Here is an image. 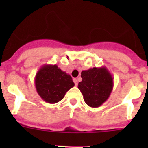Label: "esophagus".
Listing matches in <instances>:
<instances>
[{
	"mask_svg": "<svg viewBox=\"0 0 148 148\" xmlns=\"http://www.w3.org/2000/svg\"><path fill=\"white\" fill-rule=\"evenodd\" d=\"M74 82L75 84V85H77V83H78V81H77V78H74Z\"/></svg>",
	"mask_w": 148,
	"mask_h": 148,
	"instance_id": "obj_1",
	"label": "esophagus"
}]
</instances>
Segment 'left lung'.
Wrapping results in <instances>:
<instances>
[{"label": "left lung", "mask_w": 148, "mask_h": 148, "mask_svg": "<svg viewBox=\"0 0 148 148\" xmlns=\"http://www.w3.org/2000/svg\"><path fill=\"white\" fill-rule=\"evenodd\" d=\"M82 81L78 89L85 103L90 108H98L110 97L114 87V78L106 67H92L81 72Z\"/></svg>", "instance_id": "1"}]
</instances>
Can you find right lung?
<instances>
[{
    "instance_id": "obj_1",
    "label": "right lung",
    "mask_w": 148,
    "mask_h": 148,
    "mask_svg": "<svg viewBox=\"0 0 148 148\" xmlns=\"http://www.w3.org/2000/svg\"><path fill=\"white\" fill-rule=\"evenodd\" d=\"M37 92L47 103H56L61 101L74 83L71 75L56 64H44L34 77Z\"/></svg>"
}]
</instances>
